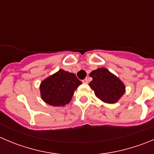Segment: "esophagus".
Listing matches in <instances>:
<instances>
[{"label":"esophagus","instance_id":"esophagus-1","mask_svg":"<svg viewBox=\"0 0 154 154\" xmlns=\"http://www.w3.org/2000/svg\"><path fill=\"white\" fill-rule=\"evenodd\" d=\"M82 82L84 83V84H88V79H85L82 80Z\"/></svg>","mask_w":154,"mask_h":154}]
</instances>
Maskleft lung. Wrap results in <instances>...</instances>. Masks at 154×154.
<instances>
[{
  "label": "left lung",
  "instance_id": "left-lung-1",
  "mask_svg": "<svg viewBox=\"0 0 154 154\" xmlns=\"http://www.w3.org/2000/svg\"><path fill=\"white\" fill-rule=\"evenodd\" d=\"M89 75L92 81L89 83L95 96L106 103H116L123 96L125 86L116 75L107 69L98 68L93 70Z\"/></svg>",
  "mask_w": 154,
  "mask_h": 154
}]
</instances>
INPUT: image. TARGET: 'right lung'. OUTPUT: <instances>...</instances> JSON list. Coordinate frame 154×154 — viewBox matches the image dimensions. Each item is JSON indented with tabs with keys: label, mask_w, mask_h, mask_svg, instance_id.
<instances>
[{
	"label": "right lung",
	"mask_w": 154,
	"mask_h": 154,
	"mask_svg": "<svg viewBox=\"0 0 154 154\" xmlns=\"http://www.w3.org/2000/svg\"><path fill=\"white\" fill-rule=\"evenodd\" d=\"M80 85L82 82L74 73L60 69L41 82V97L51 106H63L69 103Z\"/></svg>",
	"instance_id": "right-lung-1"
}]
</instances>
